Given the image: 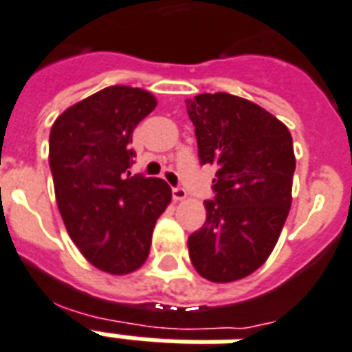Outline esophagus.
<instances>
[{
  "instance_id": "esophagus-1",
  "label": "esophagus",
  "mask_w": 352,
  "mask_h": 352,
  "mask_svg": "<svg viewBox=\"0 0 352 352\" xmlns=\"http://www.w3.org/2000/svg\"><path fill=\"white\" fill-rule=\"evenodd\" d=\"M171 195H173V199L175 201H182V199H186L188 192L182 186H175V188H171Z\"/></svg>"
}]
</instances>
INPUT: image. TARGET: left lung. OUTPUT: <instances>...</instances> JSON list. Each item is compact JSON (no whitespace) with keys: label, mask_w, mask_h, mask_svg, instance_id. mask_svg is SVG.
Wrapping results in <instances>:
<instances>
[{"label":"left lung","mask_w":352,"mask_h":352,"mask_svg":"<svg viewBox=\"0 0 352 352\" xmlns=\"http://www.w3.org/2000/svg\"><path fill=\"white\" fill-rule=\"evenodd\" d=\"M201 164H216L206 221L188 236L201 277L232 283L256 272L272 254L292 206L295 171L288 127L253 101L201 94L186 101Z\"/></svg>","instance_id":"8db88e82"}]
</instances>
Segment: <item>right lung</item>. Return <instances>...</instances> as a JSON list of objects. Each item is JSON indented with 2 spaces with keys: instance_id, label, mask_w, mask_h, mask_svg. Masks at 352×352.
Wrapping results in <instances>:
<instances>
[{
  "instance_id": "right-lung-1",
  "label": "right lung",
  "mask_w": 352,
  "mask_h": 352,
  "mask_svg": "<svg viewBox=\"0 0 352 352\" xmlns=\"http://www.w3.org/2000/svg\"><path fill=\"white\" fill-rule=\"evenodd\" d=\"M157 107L142 88L109 87L69 107L50 133V168L58 210L82 256L111 275L146 262L171 188L131 175L133 131Z\"/></svg>"
}]
</instances>
